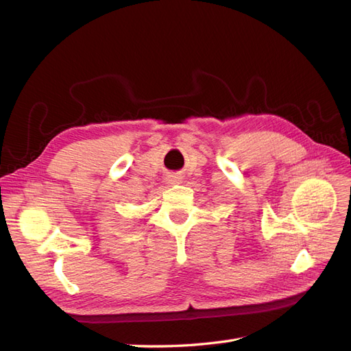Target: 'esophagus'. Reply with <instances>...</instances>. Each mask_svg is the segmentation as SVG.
<instances>
[{
    "label": "esophagus",
    "mask_w": 351,
    "mask_h": 351,
    "mask_svg": "<svg viewBox=\"0 0 351 351\" xmlns=\"http://www.w3.org/2000/svg\"><path fill=\"white\" fill-rule=\"evenodd\" d=\"M167 183H168V184H178V183H180V178H178V177H174V176H173V177H168V178H167Z\"/></svg>",
    "instance_id": "34e87169"
}]
</instances>
